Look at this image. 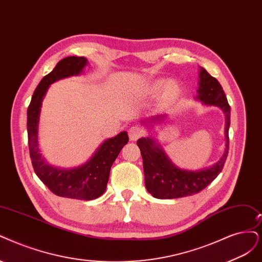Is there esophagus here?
<instances>
[{"mask_svg":"<svg viewBox=\"0 0 262 262\" xmlns=\"http://www.w3.org/2000/svg\"><path fill=\"white\" fill-rule=\"evenodd\" d=\"M144 135V130L140 127V126H132V127L128 129V137L130 141H136L140 137H142Z\"/></svg>","mask_w":262,"mask_h":262,"instance_id":"34e87169","label":"esophagus"}]
</instances>
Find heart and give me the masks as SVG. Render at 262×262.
<instances>
[{
	"label": "heart",
	"mask_w": 262,
	"mask_h": 262,
	"mask_svg": "<svg viewBox=\"0 0 262 262\" xmlns=\"http://www.w3.org/2000/svg\"><path fill=\"white\" fill-rule=\"evenodd\" d=\"M163 91L162 94V102L164 104H168L173 101H176L177 99L180 98V96L182 95V87L179 83L170 81L168 82L167 80L164 79H158L152 81L148 85V94L150 96H157Z\"/></svg>",
	"instance_id": "heart-1"
}]
</instances>
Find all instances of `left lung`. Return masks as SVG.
Listing matches in <instances>:
<instances>
[{
    "mask_svg": "<svg viewBox=\"0 0 262 262\" xmlns=\"http://www.w3.org/2000/svg\"><path fill=\"white\" fill-rule=\"evenodd\" d=\"M199 89L195 99L205 105H216L225 114V150L219 161L214 165L200 169L189 170L177 167L163 150L161 144L151 133V136L140 138L137 141L143 161L144 183L153 198L178 199L193 195L205 189L209 183L216 179L224 168L229 152V127H230V105L219 82L212 77L204 68L200 67ZM167 114L152 115L141 120V123L148 128L157 123H162L167 119ZM152 129V128H151Z\"/></svg>",
    "mask_w": 262,
    "mask_h": 262,
    "instance_id": "1",
    "label": "left lung"
}]
</instances>
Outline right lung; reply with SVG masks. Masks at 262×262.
Listing matches in <instances>:
<instances>
[{"label":"right lung","instance_id":"1","mask_svg":"<svg viewBox=\"0 0 262 262\" xmlns=\"http://www.w3.org/2000/svg\"><path fill=\"white\" fill-rule=\"evenodd\" d=\"M89 63L86 58L70 56L56 64L35 89L27 112L28 143L32 166L36 176L54 194L62 198L90 201L99 198L105 191L110 169L122 148L128 142V135L121 132L104 140L92 158L73 168H60L48 164L38 148V122L44 97L51 84L66 77L79 75Z\"/></svg>","mask_w":262,"mask_h":262}]
</instances>
